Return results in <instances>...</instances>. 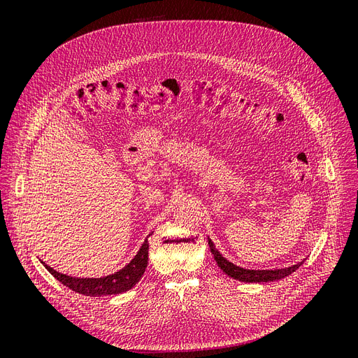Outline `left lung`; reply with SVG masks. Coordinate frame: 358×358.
<instances>
[{"label":"left lung","mask_w":358,"mask_h":358,"mask_svg":"<svg viewBox=\"0 0 358 358\" xmlns=\"http://www.w3.org/2000/svg\"><path fill=\"white\" fill-rule=\"evenodd\" d=\"M209 248L210 251L215 257V262L218 263V266L224 270V272L231 276L233 279L237 280H243V282H270V280H278V279H282L288 275H291L292 272H296V270L303 264H294L291 267L287 268H275V270H249V268H242L239 266H236L233 263H230L229 259H225L218 251H216L215 245L212 243V241L209 239Z\"/></svg>","instance_id":"1"}]
</instances>
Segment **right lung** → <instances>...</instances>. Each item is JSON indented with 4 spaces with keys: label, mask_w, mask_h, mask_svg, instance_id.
<instances>
[{
    "label": "right lung",
    "mask_w": 358,
    "mask_h": 358,
    "mask_svg": "<svg viewBox=\"0 0 358 358\" xmlns=\"http://www.w3.org/2000/svg\"><path fill=\"white\" fill-rule=\"evenodd\" d=\"M148 251L149 243L146 239L143 245L140 246L137 255L131 262H129L124 268L119 270V272L104 278H73L57 272V270H53L48 264H45V267L49 270L50 275H53L59 280L61 284L76 292H79V294L91 297L110 296L131 289L138 282L148 266Z\"/></svg>",
    "instance_id": "right-lung-1"
}]
</instances>
